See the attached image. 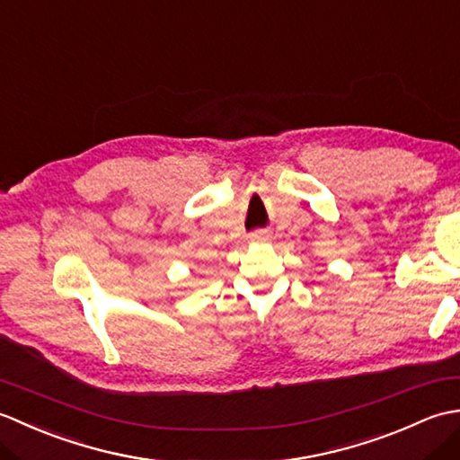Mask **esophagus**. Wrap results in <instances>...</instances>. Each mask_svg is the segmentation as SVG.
<instances>
[{
    "label": "esophagus",
    "mask_w": 460,
    "mask_h": 460,
    "mask_svg": "<svg viewBox=\"0 0 460 460\" xmlns=\"http://www.w3.org/2000/svg\"><path fill=\"white\" fill-rule=\"evenodd\" d=\"M251 239H252V241H259V243H262V241H267V239H269V233H267V231H262V229H259V231H255V233H251Z\"/></svg>",
    "instance_id": "obj_1"
}]
</instances>
